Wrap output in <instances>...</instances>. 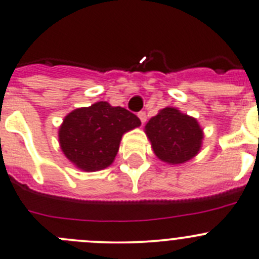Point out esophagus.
Masks as SVG:
<instances>
[{
	"instance_id": "obj_1",
	"label": "esophagus",
	"mask_w": 259,
	"mask_h": 259,
	"mask_svg": "<svg viewBox=\"0 0 259 259\" xmlns=\"http://www.w3.org/2000/svg\"><path fill=\"white\" fill-rule=\"evenodd\" d=\"M138 117L141 118V121H142V124H144V122L147 121V113L144 112V111H141V112L138 113Z\"/></svg>"
}]
</instances>
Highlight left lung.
I'll use <instances>...</instances> for the list:
<instances>
[{
	"instance_id": "8db88e82",
	"label": "left lung",
	"mask_w": 259,
	"mask_h": 259,
	"mask_svg": "<svg viewBox=\"0 0 259 259\" xmlns=\"http://www.w3.org/2000/svg\"><path fill=\"white\" fill-rule=\"evenodd\" d=\"M146 134L156 156L170 165L192 159L199 152L203 138L197 120L172 107L153 116L146 125Z\"/></svg>"
}]
</instances>
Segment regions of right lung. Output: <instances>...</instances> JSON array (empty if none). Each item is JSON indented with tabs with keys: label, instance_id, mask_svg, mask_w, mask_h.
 Wrapping results in <instances>:
<instances>
[{
	"label": "right lung",
	"instance_id": "add662e5",
	"mask_svg": "<svg viewBox=\"0 0 259 259\" xmlns=\"http://www.w3.org/2000/svg\"><path fill=\"white\" fill-rule=\"evenodd\" d=\"M139 125V117L130 111L97 102L65 117L59 132L60 146L76 167L102 170L113 162L124 133Z\"/></svg>",
	"mask_w": 259,
	"mask_h": 259
}]
</instances>
